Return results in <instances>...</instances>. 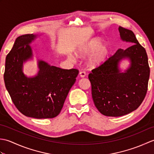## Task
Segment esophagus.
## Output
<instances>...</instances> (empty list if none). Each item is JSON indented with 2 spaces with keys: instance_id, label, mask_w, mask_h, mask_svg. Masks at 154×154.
I'll use <instances>...</instances> for the list:
<instances>
[{
  "instance_id": "1",
  "label": "esophagus",
  "mask_w": 154,
  "mask_h": 154,
  "mask_svg": "<svg viewBox=\"0 0 154 154\" xmlns=\"http://www.w3.org/2000/svg\"><path fill=\"white\" fill-rule=\"evenodd\" d=\"M79 75L81 77H85L86 76V73L85 71H81L79 73Z\"/></svg>"
}]
</instances>
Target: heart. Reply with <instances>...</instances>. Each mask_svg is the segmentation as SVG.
<instances>
[{
	"instance_id": "obj_1",
	"label": "heart",
	"mask_w": 154,
	"mask_h": 154,
	"mask_svg": "<svg viewBox=\"0 0 154 154\" xmlns=\"http://www.w3.org/2000/svg\"><path fill=\"white\" fill-rule=\"evenodd\" d=\"M101 44V40L95 38L89 41L79 50L81 56H85L89 54L88 64L92 67H95L102 65L105 62L110 54V49L106 44Z\"/></svg>"
}]
</instances>
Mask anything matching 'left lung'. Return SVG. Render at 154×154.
<instances>
[{"label":"left lung","mask_w":154,"mask_h":154,"mask_svg":"<svg viewBox=\"0 0 154 154\" xmlns=\"http://www.w3.org/2000/svg\"><path fill=\"white\" fill-rule=\"evenodd\" d=\"M119 30L122 40L132 45L126 50H118L89 74L94 105L107 116H123L138 109L146 97L149 77L145 48L132 31L121 26ZM125 57L130 59L131 65L125 73H120L117 64Z\"/></svg>","instance_id":"obj_1"}]
</instances>
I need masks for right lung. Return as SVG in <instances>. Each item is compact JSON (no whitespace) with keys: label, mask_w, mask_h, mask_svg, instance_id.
<instances>
[{"label":"right lung","mask_w":154,"mask_h":154,"mask_svg":"<svg viewBox=\"0 0 154 154\" xmlns=\"http://www.w3.org/2000/svg\"><path fill=\"white\" fill-rule=\"evenodd\" d=\"M35 38L32 34L16 39L6 57L5 86L15 106L24 115L38 119H53L60 113L79 70L64 69L40 61L38 75L26 77L22 73V63L32 57L29 44Z\"/></svg>","instance_id":"obj_1"}]
</instances>
